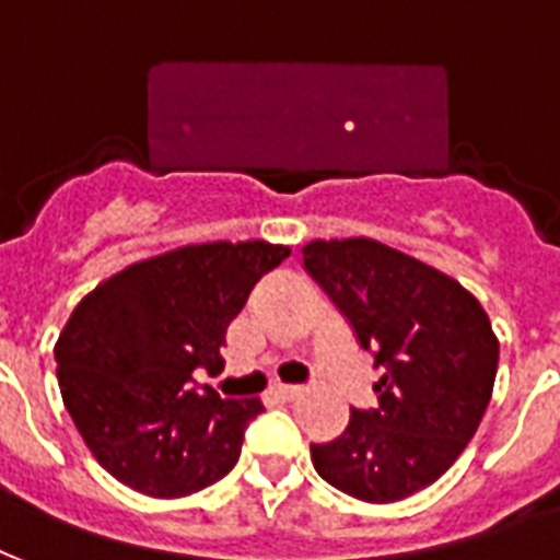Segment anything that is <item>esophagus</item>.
I'll list each match as a JSON object with an SVG mask.
<instances>
[{"mask_svg": "<svg viewBox=\"0 0 560 560\" xmlns=\"http://www.w3.org/2000/svg\"><path fill=\"white\" fill-rule=\"evenodd\" d=\"M271 393H275L277 398H295V395L301 393V386H298V384H275V386H271Z\"/></svg>", "mask_w": 560, "mask_h": 560, "instance_id": "esophagus-1", "label": "esophagus"}]
</instances>
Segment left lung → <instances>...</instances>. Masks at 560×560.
<instances>
[{"label": "left lung", "mask_w": 560, "mask_h": 560, "mask_svg": "<svg viewBox=\"0 0 560 560\" xmlns=\"http://www.w3.org/2000/svg\"><path fill=\"white\" fill-rule=\"evenodd\" d=\"M301 254L384 369L377 405L351 407L342 434L310 445L315 472L363 502L419 493L460 457L490 405V318L457 280L372 238L310 242Z\"/></svg>", "instance_id": "left-lung-1"}]
</instances>
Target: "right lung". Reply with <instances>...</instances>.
I'll use <instances>...</instances> for the list:
<instances>
[{"label":"right lung","instance_id":"obj_1","mask_svg":"<svg viewBox=\"0 0 560 560\" xmlns=\"http://www.w3.org/2000/svg\"><path fill=\"white\" fill-rule=\"evenodd\" d=\"M292 254L212 242L129 265L75 306L58 336V386L79 434L120 485L176 499L221 481L259 398H221L195 369H221L226 327Z\"/></svg>","mask_w":560,"mask_h":560}]
</instances>
